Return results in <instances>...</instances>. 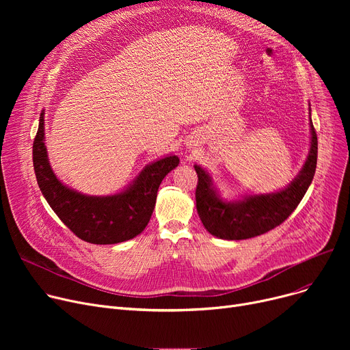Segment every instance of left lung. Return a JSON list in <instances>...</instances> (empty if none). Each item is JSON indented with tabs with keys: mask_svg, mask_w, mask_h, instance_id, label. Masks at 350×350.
<instances>
[{
	"mask_svg": "<svg viewBox=\"0 0 350 350\" xmlns=\"http://www.w3.org/2000/svg\"><path fill=\"white\" fill-rule=\"evenodd\" d=\"M317 160L318 137L310 120V147L306 161L291 185L280 191L227 201L213 185L211 176L194 164L198 177L196 207L201 223L211 235L223 240H247L268 232L282 224L298 207L315 176Z\"/></svg>",
	"mask_w": 350,
	"mask_h": 350,
	"instance_id": "8db88e82",
	"label": "left lung"
}]
</instances>
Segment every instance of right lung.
<instances>
[{
    "instance_id": "1",
    "label": "right lung",
    "mask_w": 350,
    "mask_h": 350,
    "mask_svg": "<svg viewBox=\"0 0 350 350\" xmlns=\"http://www.w3.org/2000/svg\"><path fill=\"white\" fill-rule=\"evenodd\" d=\"M44 115L33 140L32 159L36 181L55 214L73 234L90 244H118L139 235L153 214L160 183L177 167L178 157L172 154L147 164L122 193L86 196L65 186L51 169Z\"/></svg>"
}]
</instances>
